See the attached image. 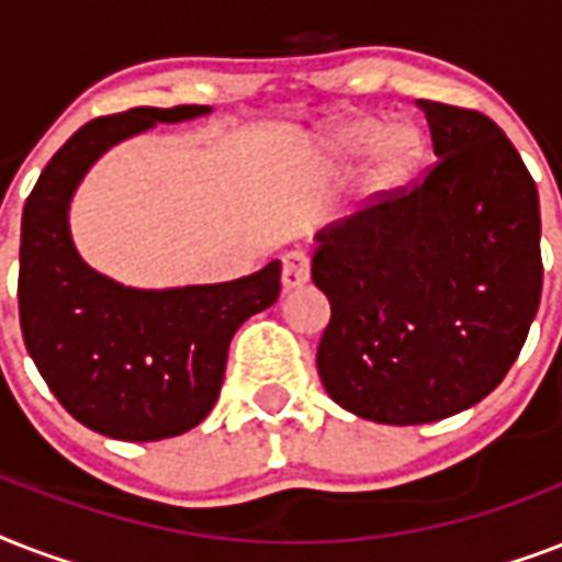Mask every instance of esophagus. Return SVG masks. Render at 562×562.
Segmentation results:
<instances>
[{
  "instance_id": "obj_1",
  "label": "esophagus",
  "mask_w": 562,
  "mask_h": 562,
  "mask_svg": "<svg viewBox=\"0 0 562 562\" xmlns=\"http://www.w3.org/2000/svg\"><path fill=\"white\" fill-rule=\"evenodd\" d=\"M308 256L303 250H291L282 256V291H294L308 282Z\"/></svg>"
}]
</instances>
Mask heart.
<instances>
[{
    "instance_id": "b5f03b06",
    "label": "heart",
    "mask_w": 562,
    "mask_h": 562,
    "mask_svg": "<svg viewBox=\"0 0 562 562\" xmlns=\"http://www.w3.org/2000/svg\"><path fill=\"white\" fill-rule=\"evenodd\" d=\"M329 162L364 157V187L370 192H393L414 175L426 154V139L411 119H391L379 125L373 116H350L333 125L321 139Z\"/></svg>"
}]
</instances>
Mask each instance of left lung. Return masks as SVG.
Segmentation results:
<instances>
[{"label":"left lung","mask_w":562,"mask_h":562,"mask_svg":"<svg viewBox=\"0 0 562 562\" xmlns=\"http://www.w3.org/2000/svg\"><path fill=\"white\" fill-rule=\"evenodd\" d=\"M440 160L408 189L315 236L312 280L333 317L326 393L356 417L417 426L481 402L540 308V198L505 131L419 99Z\"/></svg>","instance_id":"obj_1"}]
</instances>
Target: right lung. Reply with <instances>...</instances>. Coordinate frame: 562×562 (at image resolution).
Listing matches in <instances>:
<instances>
[{"label": "right lung", "mask_w": 562, "mask_h": 562, "mask_svg": "<svg viewBox=\"0 0 562 562\" xmlns=\"http://www.w3.org/2000/svg\"><path fill=\"white\" fill-rule=\"evenodd\" d=\"M210 108H134L92 119L48 160L22 210L20 326L57 402L99 435L162 440L194 428L224 382L247 317L280 297V262L218 285L127 289L92 271L72 245L69 201L101 154L157 122Z\"/></svg>", "instance_id": "right-lung-1"}]
</instances>
